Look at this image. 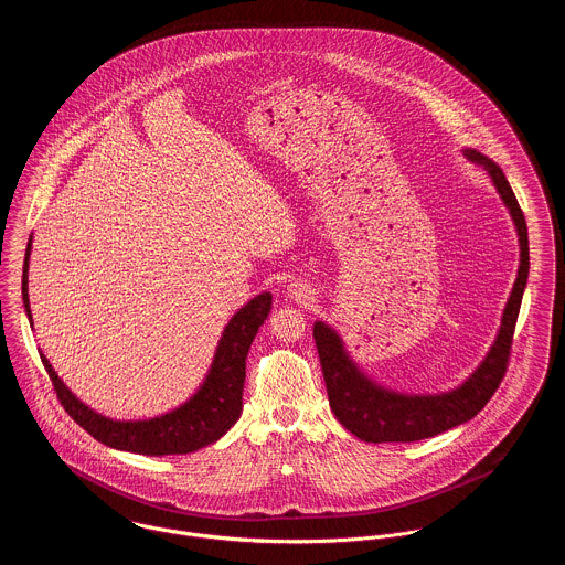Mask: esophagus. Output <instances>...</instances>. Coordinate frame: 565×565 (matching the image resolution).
I'll return each instance as SVG.
<instances>
[{
    "instance_id": "obj_1",
    "label": "esophagus",
    "mask_w": 565,
    "mask_h": 565,
    "mask_svg": "<svg viewBox=\"0 0 565 565\" xmlns=\"http://www.w3.org/2000/svg\"><path fill=\"white\" fill-rule=\"evenodd\" d=\"M289 296H291L296 302L307 305V302H311V287H309L307 282H302V280L291 282V287H289Z\"/></svg>"
}]
</instances>
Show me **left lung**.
Listing matches in <instances>:
<instances>
[{
	"label": "left lung",
	"instance_id": "left-lung-1",
	"mask_svg": "<svg viewBox=\"0 0 565 565\" xmlns=\"http://www.w3.org/2000/svg\"><path fill=\"white\" fill-rule=\"evenodd\" d=\"M466 154L468 159L483 164L484 171L491 175L500 198L511 211L520 237V269L502 316L500 332L489 354L484 356L483 365L459 390L441 396H403L381 390L367 381L348 359L337 332L326 323H316L313 337L322 363L330 408L334 417L363 441L406 444L446 433L472 419L491 401L507 374L515 322L529 278V231L524 213L502 169L475 150H468Z\"/></svg>",
	"mask_w": 565,
	"mask_h": 565
}]
</instances>
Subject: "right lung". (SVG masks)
I'll return each instance as SVG.
<instances>
[{
	"label": "right lung",
	"instance_id": "obj_1",
	"mask_svg": "<svg viewBox=\"0 0 565 565\" xmlns=\"http://www.w3.org/2000/svg\"><path fill=\"white\" fill-rule=\"evenodd\" d=\"M30 243L32 239L25 247L21 294H23L25 313L32 322L30 300H28ZM269 309H271V294H260L239 309V313L224 330L211 372L204 385L200 387V392L180 408L146 422H115L90 411L63 385V381L56 376V372L52 370L50 361L43 354H41V361L45 365V372L50 374L58 403L63 404V408L72 415V419L81 424L93 439L117 450H128V452L150 455V457L189 455L217 441L239 419L243 408L247 350L260 323L265 322Z\"/></svg>",
	"mask_w": 565,
	"mask_h": 565
}]
</instances>
